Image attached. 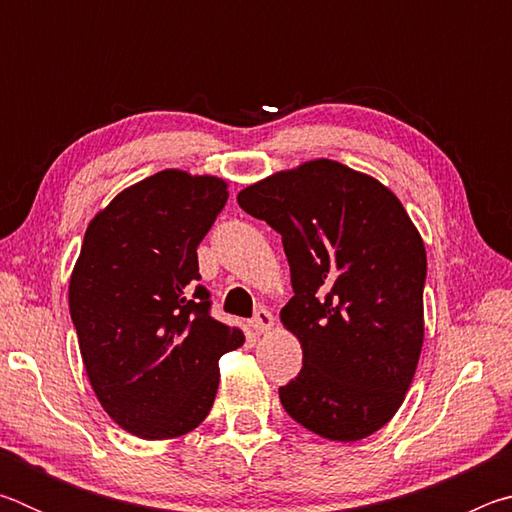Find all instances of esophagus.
Returning a JSON list of instances; mask_svg holds the SVG:
<instances>
[{
  "label": "esophagus",
  "instance_id": "34e87169",
  "mask_svg": "<svg viewBox=\"0 0 512 512\" xmlns=\"http://www.w3.org/2000/svg\"><path fill=\"white\" fill-rule=\"evenodd\" d=\"M248 327L253 329L255 334L268 332V329L273 327V314H271V311H266V309H257L255 316L248 320Z\"/></svg>",
  "mask_w": 512,
  "mask_h": 512
}]
</instances>
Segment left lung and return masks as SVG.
<instances>
[{
	"instance_id": "left-lung-1",
	"label": "left lung",
	"mask_w": 512,
	"mask_h": 512,
	"mask_svg": "<svg viewBox=\"0 0 512 512\" xmlns=\"http://www.w3.org/2000/svg\"><path fill=\"white\" fill-rule=\"evenodd\" d=\"M237 203L282 235L293 298L282 323L302 370L280 402L302 427L354 443L393 418L418 366L427 253L397 196L334 160L246 187Z\"/></svg>"
}]
</instances>
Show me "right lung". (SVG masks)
<instances>
[{
    "label": "right lung",
    "instance_id": "1",
    "mask_svg": "<svg viewBox=\"0 0 512 512\" xmlns=\"http://www.w3.org/2000/svg\"><path fill=\"white\" fill-rule=\"evenodd\" d=\"M225 183L167 169L115 196L85 230L69 314L90 384L121 429L176 438L210 413L219 359L244 334L214 320L196 248Z\"/></svg>",
    "mask_w": 512,
    "mask_h": 512
}]
</instances>
